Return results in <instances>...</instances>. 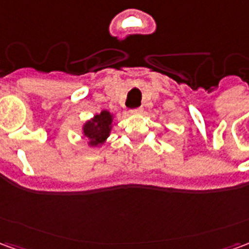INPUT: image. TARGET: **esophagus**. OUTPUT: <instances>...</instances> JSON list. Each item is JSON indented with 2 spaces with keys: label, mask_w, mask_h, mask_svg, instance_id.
Returning a JSON list of instances; mask_svg holds the SVG:
<instances>
[{
  "label": "esophagus",
  "mask_w": 249,
  "mask_h": 249,
  "mask_svg": "<svg viewBox=\"0 0 249 249\" xmlns=\"http://www.w3.org/2000/svg\"><path fill=\"white\" fill-rule=\"evenodd\" d=\"M142 112V109L141 108H137V109H133V110H130V114H139Z\"/></svg>",
  "instance_id": "34e87169"
}]
</instances>
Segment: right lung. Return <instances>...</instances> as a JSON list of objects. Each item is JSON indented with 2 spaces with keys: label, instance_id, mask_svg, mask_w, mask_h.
<instances>
[{
  "label": "right lung",
  "instance_id": "right-lung-1",
  "mask_svg": "<svg viewBox=\"0 0 249 249\" xmlns=\"http://www.w3.org/2000/svg\"><path fill=\"white\" fill-rule=\"evenodd\" d=\"M114 124V114L104 109L96 113L92 119L87 120L82 124V136L88 139V145L92 148H100L108 140Z\"/></svg>",
  "mask_w": 249,
  "mask_h": 249
}]
</instances>
